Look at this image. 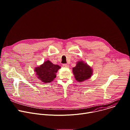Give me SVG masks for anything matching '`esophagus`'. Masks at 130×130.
<instances>
[{
    "mask_svg": "<svg viewBox=\"0 0 130 130\" xmlns=\"http://www.w3.org/2000/svg\"><path fill=\"white\" fill-rule=\"evenodd\" d=\"M63 66L64 67H65V68H68V67H69L68 65L67 64H63Z\"/></svg>",
    "mask_w": 130,
    "mask_h": 130,
    "instance_id": "34e87169",
    "label": "esophagus"
}]
</instances>
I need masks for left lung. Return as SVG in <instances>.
Instances as JSON below:
<instances>
[{
	"label": "left lung",
	"mask_w": 130,
	"mask_h": 130,
	"mask_svg": "<svg viewBox=\"0 0 130 130\" xmlns=\"http://www.w3.org/2000/svg\"><path fill=\"white\" fill-rule=\"evenodd\" d=\"M72 71L76 80L79 82H82L90 78L92 73L91 67L82 61L77 63L76 66L72 68Z\"/></svg>",
	"instance_id": "8db88e82"
}]
</instances>
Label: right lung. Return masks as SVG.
<instances>
[{
    "label": "right lung",
    "instance_id": "1",
    "mask_svg": "<svg viewBox=\"0 0 130 130\" xmlns=\"http://www.w3.org/2000/svg\"><path fill=\"white\" fill-rule=\"evenodd\" d=\"M60 68L58 65L53 64L48 60L39 67L35 68L34 70L38 78L43 82L50 83L56 77L55 73Z\"/></svg>",
    "mask_w": 130,
    "mask_h": 130
}]
</instances>
